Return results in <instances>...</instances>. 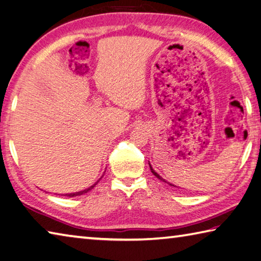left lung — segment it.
<instances>
[{
	"label": "left lung",
	"instance_id": "left-lung-1",
	"mask_svg": "<svg viewBox=\"0 0 261 261\" xmlns=\"http://www.w3.org/2000/svg\"><path fill=\"white\" fill-rule=\"evenodd\" d=\"M149 166H150V169H151V173H152V174H153V175H154L155 177H158V178H159V179H161L162 181H165V183H168V181H166V180H165L164 178H162V177H161V176H160L159 174H156V173H155V171H154V169H153V168H152V167H151V165H150V164H149ZM168 184H169V185H171V186H174L173 184H170V183H168Z\"/></svg>",
	"mask_w": 261,
	"mask_h": 261
}]
</instances>
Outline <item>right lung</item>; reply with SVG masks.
I'll use <instances>...</instances> for the list:
<instances>
[{
	"label": "right lung",
	"instance_id": "1",
	"mask_svg": "<svg viewBox=\"0 0 261 261\" xmlns=\"http://www.w3.org/2000/svg\"><path fill=\"white\" fill-rule=\"evenodd\" d=\"M97 181H99V180H97ZM97 181H96V183H95L94 185L90 186V188L86 189V190H83V191H80V192H75V193H70V194H66V195H67V196H70V198H72V196H77V195H82V194H84V193H87L88 191H91L93 188H94V186L97 184Z\"/></svg>",
	"mask_w": 261,
	"mask_h": 261
}]
</instances>
